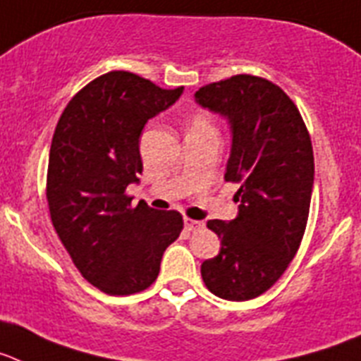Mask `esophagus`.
Returning <instances> with one entry per match:
<instances>
[{"label":"esophagus","mask_w":361,"mask_h":361,"mask_svg":"<svg viewBox=\"0 0 361 361\" xmlns=\"http://www.w3.org/2000/svg\"><path fill=\"white\" fill-rule=\"evenodd\" d=\"M183 224H185V228H187V231H190V233H194V231H200V228L203 227V221H198V219H190V218H185Z\"/></svg>","instance_id":"1"}]
</instances>
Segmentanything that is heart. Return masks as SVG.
I'll list each match as a JSON object with an SVG mask.
<instances>
[{"label": "heart", "instance_id": "heart-1", "mask_svg": "<svg viewBox=\"0 0 361 361\" xmlns=\"http://www.w3.org/2000/svg\"><path fill=\"white\" fill-rule=\"evenodd\" d=\"M189 130H214V123L209 116L196 114L189 121Z\"/></svg>", "mask_w": 361, "mask_h": 361}]
</instances>
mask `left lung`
<instances>
[{
  "label": "left lung",
  "mask_w": 361,
  "mask_h": 361,
  "mask_svg": "<svg viewBox=\"0 0 361 361\" xmlns=\"http://www.w3.org/2000/svg\"><path fill=\"white\" fill-rule=\"evenodd\" d=\"M194 98L227 120L225 180L240 183L236 218L207 221L221 249L202 263V278L216 296L245 302L280 280L302 243L314 185L311 137L289 96L263 78L240 74Z\"/></svg>",
  "instance_id": "8db88e82"
}]
</instances>
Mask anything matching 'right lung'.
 Returning a JSON list of instances; mask_svg holds the SVG:
<instances>
[{"label": "right lung", "instance_id": "right-lung-1", "mask_svg": "<svg viewBox=\"0 0 361 361\" xmlns=\"http://www.w3.org/2000/svg\"><path fill=\"white\" fill-rule=\"evenodd\" d=\"M133 72L90 81L56 125L47 172V200L59 240L87 281L116 296L154 283L161 256L180 236L176 211H156L125 196L143 163L140 136L150 118L180 99Z\"/></svg>", "mask_w": 361, "mask_h": 361}]
</instances>
